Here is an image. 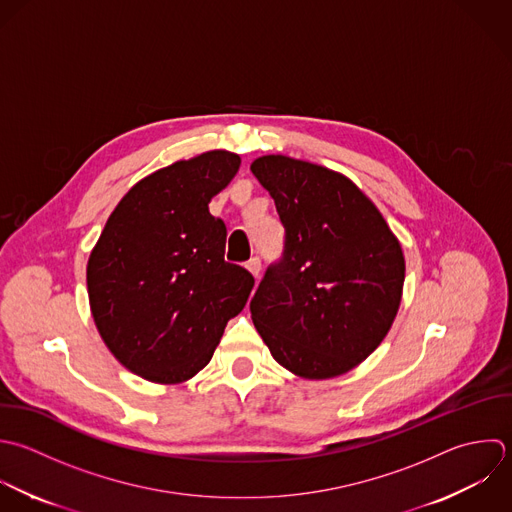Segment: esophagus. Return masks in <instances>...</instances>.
I'll list each match as a JSON object with an SVG mask.
<instances>
[{
  "label": "esophagus",
  "mask_w": 512,
  "mask_h": 512,
  "mask_svg": "<svg viewBox=\"0 0 512 512\" xmlns=\"http://www.w3.org/2000/svg\"><path fill=\"white\" fill-rule=\"evenodd\" d=\"M247 271L255 277V281H259V275H261V261L255 257V259H251L249 263H247Z\"/></svg>",
  "instance_id": "obj_1"
}]
</instances>
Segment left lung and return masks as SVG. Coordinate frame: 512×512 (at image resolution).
Returning a JSON list of instances; mask_svg holds the SVG:
<instances>
[{
    "instance_id": "8db88e82",
    "label": "left lung",
    "mask_w": 512,
    "mask_h": 512,
    "mask_svg": "<svg viewBox=\"0 0 512 512\" xmlns=\"http://www.w3.org/2000/svg\"><path fill=\"white\" fill-rule=\"evenodd\" d=\"M251 171L285 227L283 259L251 299L253 325L293 375H345L381 345L397 317L401 243L343 173L287 155L257 157Z\"/></svg>"
}]
</instances>
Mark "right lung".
Listing matches in <instances>:
<instances>
[{"label": "right lung", "mask_w": 512, "mask_h": 512, "mask_svg": "<svg viewBox=\"0 0 512 512\" xmlns=\"http://www.w3.org/2000/svg\"><path fill=\"white\" fill-rule=\"evenodd\" d=\"M215 149L137 181L109 215L87 261L95 327L111 355L151 383L177 385L213 357L255 279L225 263L227 229L211 199L239 171Z\"/></svg>", "instance_id": "1"}]
</instances>
